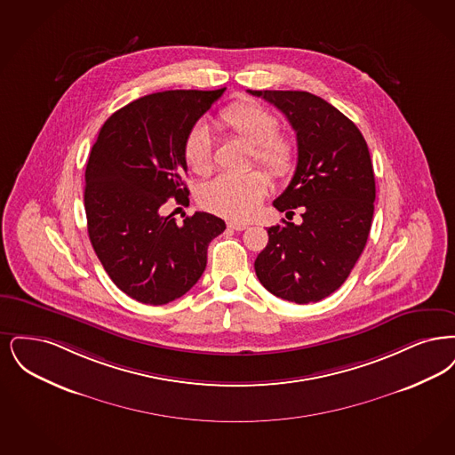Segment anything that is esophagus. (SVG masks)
<instances>
[{"label": "esophagus", "mask_w": 455, "mask_h": 455, "mask_svg": "<svg viewBox=\"0 0 455 455\" xmlns=\"http://www.w3.org/2000/svg\"><path fill=\"white\" fill-rule=\"evenodd\" d=\"M228 228L229 229H235V231H244L248 228V224H243V222H228Z\"/></svg>", "instance_id": "obj_1"}]
</instances>
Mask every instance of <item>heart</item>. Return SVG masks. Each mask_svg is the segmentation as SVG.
I'll use <instances>...</instances> for the list:
<instances>
[{
	"instance_id": "b5f03b06",
	"label": "heart",
	"mask_w": 455,
	"mask_h": 455,
	"mask_svg": "<svg viewBox=\"0 0 455 455\" xmlns=\"http://www.w3.org/2000/svg\"><path fill=\"white\" fill-rule=\"evenodd\" d=\"M219 124L251 146V156L274 178H287L297 166L296 140L277 132L278 120L268 108L253 100H237L219 114ZM187 166L207 175L212 170V139L205 127H194L183 142ZM268 181L258 170L224 173L200 190V204L222 218L246 220L263 202Z\"/></svg>"
}]
</instances>
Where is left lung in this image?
<instances>
[{"label":"left lung","instance_id":"8db88e82","mask_svg":"<svg viewBox=\"0 0 455 455\" xmlns=\"http://www.w3.org/2000/svg\"><path fill=\"white\" fill-rule=\"evenodd\" d=\"M248 93L275 105L296 131V173L274 207L302 209L300 224L268 228L255 272L274 296L317 302L341 287L371 233L376 178L369 148L352 120L313 93Z\"/></svg>","mask_w":455,"mask_h":455}]
</instances>
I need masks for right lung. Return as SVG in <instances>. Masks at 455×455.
<instances>
[{
    "label": "right lung",
    "mask_w": 455,
    "mask_h": 455,
    "mask_svg": "<svg viewBox=\"0 0 455 455\" xmlns=\"http://www.w3.org/2000/svg\"><path fill=\"white\" fill-rule=\"evenodd\" d=\"M226 88L172 90L134 100L100 129L86 164L88 236L122 292L163 306L202 277L209 243L226 224L196 212L178 226L159 211L168 198L188 200L183 183L187 134Z\"/></svg>",
    "instance_id": "1"
}]
</instances>
